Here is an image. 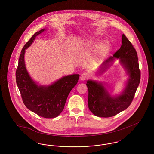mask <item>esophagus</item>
I'll list each match as a JSON object with an SVG mask.
<instances>
[{"label": "esophagus", "instance_id": "esophagus-1", "mask_svg": "<svg viewBox=\"0 0 154 154\" xmlns=\"http://www.w3.org/2000/svg\"><path fill=\"white\" fill-rule=\"evenodd\" d=\"M89 77V74L87 73H83L81 75L80 80H85L87 79H88Z\"/></svg>", "mask_w": 154, "mask_h": 154}]
</instances>
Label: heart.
Here are the masks:
<instances>
[{"label":"heart","instance_id":"1","mask_svg":"<svg viewBox=\"0 0 154 154\" xmlns=\"http://www.w3.org/2000/svg\"><path fill=\"white\" fill-rule=\"evenodd\" d=\"M94 44V41L93 40H89V41H88V42L85 44V46L86 47H89V46H91L92 45V44ZM107 44L106 43H101V44H99V47H98V49H99V51L100 52H103L105 51L107 49Z\"/></svg>","mask_w":154,"mask_h":154}]
</instances>
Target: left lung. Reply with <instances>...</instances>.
Listing matches in <instances>:
<instances>
[{
    "mask_svg": "<svg viewBox=\"0 0 154 154\" xmlns=\"http://www.w3.org/2000/svg\"><path fill=\"white\" fill-rule=\"evenodd\" d=\"M114 58H120L129 75L126 88L120 95L112 97L100 83L94 81H87L88 104L89 110L96 116L111 117L126 109L131 104L137 88L139 85L141 73L137 52L131 42L123 35L122 45L113 57H111L103 65L106 68Z\"/></svg>",
    "mask_w": 154,
    "mask_h": 154,
    "instance_id": "obj_1",
    "label": "left lung"
}]
</instances>
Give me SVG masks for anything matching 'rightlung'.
<instances>
[{
  "label": "right lung",
  "mask_w": 154,
  "mask_h": 154,
  "mask_svg": "<svg viewBox=\"0 0 154 154\" xmlns=\"http://www.w3.org/2000/svg\"><path fill=\"white\" fill-rule=\"evenodd\" d=\"M44 29L36 32L21 51L15 72L17 86L25 106L38 116L45 118L57 117L63 111L71 90L77 84L79 74L63 77L48 87L38 86L28 73L24 62L25 50Z\"/></svg>",
  "instance_id": "obj_1"
}]
</instances>
